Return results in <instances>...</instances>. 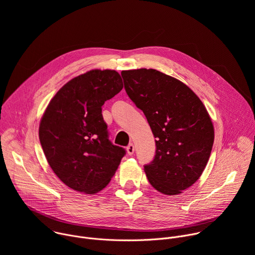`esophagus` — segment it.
<instances>
[{
	"instance_id": "1",
	"label": "esophagus",
	"mask_w": 255,
	"mask_h": 255,
	"mask_svg": "<svg viewBox=\"0 0 255 255\" xmlns=\"http://www.w3.org/2000/svg\"><path fill=\"white\" fill-rule=\"evenodd\" d=\"M127 153L129 154V155H132L133 153H134V150H135V147H134V145L132 144V143H130L128 146H127Z\"/></svg>"
}]
</instances>
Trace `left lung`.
<instances>
[{"mask_svg":"<svg viewBox=\"0 0 255 255\" xmlns=\"http://www.w3.org/2000/svg\"><path fill=\"white\" fill-rule=\"evenodd\" d=\"M121 75L156 138L155 156L144 171L159 193L178 195L199 179L212 151L214 127L207 109L188 86L156 69Z\"/></svg>","mask_w":255,"mask_h":255,"instance_id":"left-lung-1","label":"left lung"}]
</instances>
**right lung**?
<instances>
[{
  "instance_id": "1",
  "label": "right lung",
  "mask_w": 255,
  "mask_h": 255,
  "mask_svg": "<svg viewBox=\"0 0 255 255\" xmlns=\"http://www.w3.org/2000/svg\"><path fill=\"white\" fill-rule=\"evenodd\" d=\"M122 89L116 70L93 69L66 83L48 104L40 143L50 167L70 189L89 195L102 191L126 154L109 140L102 115L105 102Z\"/></svg>"
}]
</instances>
